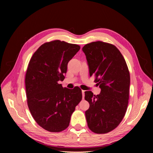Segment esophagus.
Returning a JSON list of instances; mask_svg holds the SVG:
<instances>
[{
    "label": "esophagus",
    "mask_w": 153,
    "mask_h": 153,
    "mask_svg": "<svg viewBox=\"0 0 153 153\" xmlns=\"http://www.w3.org/2000/svg\"><path fill=\"white\" fill-rule=\"evenodd\" d=\"M84 92H85V91H84V90H82V96H83V98H84Z\"/></svg>",
    "instance_id": "34e87169"
}]
</instances>
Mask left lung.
I'll use <instances>...</instances> for the list:
<instances>
[{
  "mask_svg": "<svg viewBox=\"0 0 153 153\" xmlns=\"http://www.w3.org/2000/svg\"><path fill=\"white\" fill-rule=\"evenodd\" d=\"M89 69L90 76L101 89L100 94L85 92L89 103L85 111L88 127L101 134L118 126L126 114L130 85V76L123 55L114 45L96 41L82 48Z\"/></svg>",
  "mask_w": 153,
  "mask_h": 153,
  "instance_id": "8db88e82",
  "label": "left lung"
}]
</instances>
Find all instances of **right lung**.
<instances>
[{
    "mask_svg": "<svg viewBox=\"0 0 153 153\" xmlns=\"http://www.w3.org/2000/svg\"><path fill=\"white\" fill-rule=\"evenodd\" d=\"M80 49L78 45L55 40L41 45L29 61L25 79L27 105L36 122L48 131L66 129L82 100L79 87L69 89L59 83Z\"/></svg>",
    "mask_w": 153,
    "mask_h": 153,
    "instance_id": "add662e5",
    "label": "right lung"
}]
</instances>
